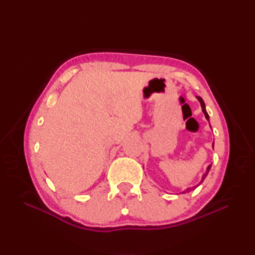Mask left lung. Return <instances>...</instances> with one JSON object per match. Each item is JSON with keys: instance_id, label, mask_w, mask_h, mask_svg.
<instances>
[{"instance_id": "obj_1", "label": "left lung", "mask_w": 255, "mask_h": 255, "mask_svg": "<svg viewBox=\"0 0 255 255\" xmlns=\"http://www.w3.org/2000/svg\"><path fill=\"white\" fill-rule=\"evenodd\" d=\"M197 99H198V101L200 102V105H202V108H203V112H204V114H205V117L206 118H207V119H209V116H208V114H207V112H206V110H205V103H204V101H203V99H202V97H200V96H197ZM213 147H214V144H213ZM210 167H211V164L210 165H208V167H207V170H206V173H205V174L203 175V177H202V182L205 180V177L206 176H207V174H208V172H209V170H210ZM202 182H200V183H202ZM199 183V184H200ZM199 184H198V185H199ZM194 188H196V186H195V187H192V188H188V189H186V191L185 192H184V193H188V192H191L192 191V189H194Z\"/></svg>"}]
</instances>
